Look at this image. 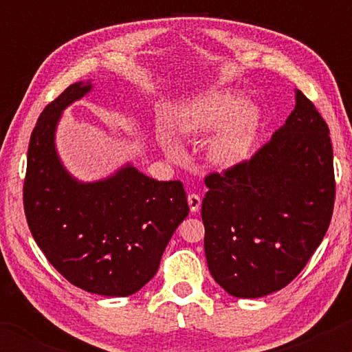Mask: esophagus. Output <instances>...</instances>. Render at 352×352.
<instances>
[{
  "label": "esophagus",
  "mask_w": 352,
  "mask_h": 352,
  "mask_svg": "<svg viewBox=\"0 0 352 352\" xmlns=\"http://www.w3.org/2000/svg\"><path fill=\"white\" fill-rule=\"evenodd\" d=\"M187 201H188V207H190V212L192 213H197L201 207V199L199 193H190L187 197Z\"/></svg>",
  "instance_id": "1"
}]
</instances>
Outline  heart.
<instances>
[{
  "instance_id": "heart-1",
  "label": "heart",
  "mask_w": 352,
  "mask_h": 352,
  "mask_svg": "<svg viewBox=\"0 0 352 352\" xmlns=\"http://www.w3.org/2000/svg\"><path fill=\"white\" fill-rule=\"evenodd\" d=\"M177 131L188 139L217 134L207 145V160L220 170L236 167L252 153L260 129V112L245 104L243 96L218 91L197 100L175 122ZM165 151H173V140L167 131L160 132Z\"/></svg>"
}]
</instances>
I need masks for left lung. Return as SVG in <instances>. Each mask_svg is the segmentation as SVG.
<instances>
[{
    "label": "left lung",
    "mask_w": 352,
    "mask_h": 352,
    "mask_svg": "<svg viewBox=\"0 0 352 352\" xmlns=\"http://www.w3.org/2000/svg\"><path fill=\"white\" fill-rule=\"evenodd\" d=\"M201 204L205 256L221 288L261 298L289 285L328 232L334 208L328 124L296 91L286 122L250 160L210 173Z\"/></svg>",
    "instance_id": "1"
}]
</instances>
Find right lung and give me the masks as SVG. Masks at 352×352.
I'll return each instance as SVG.
<instances>
[{
  "instance_id": "add662e5",
  "label": "right lung",
  "mask_w": 352,
  "mask_h": 352,
  "mask_svg": "<svg viewBox=\"0 0 352 352\" xmlns=\"http://www.w3.org/2000/svg\"><path fill=\"white\" fill-rule=\"evenodd\" d=\"M71 84L39 116L23 187L28 227L67 281L102 296H131L152 280L173 232L188 215L180 180L159 182L131 164L98 182H79L56 152L63 111L91 92Z\"/></svg>"
}]
</instances>
